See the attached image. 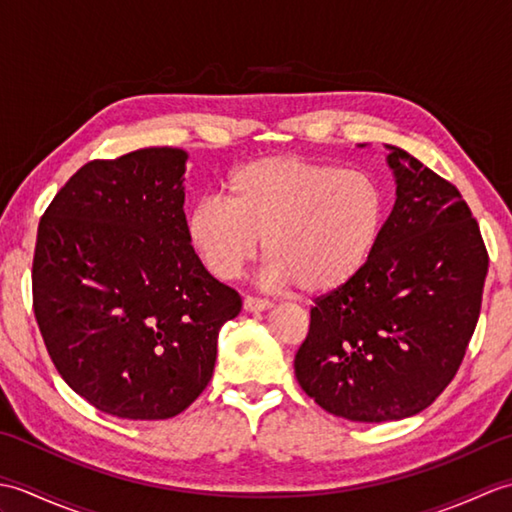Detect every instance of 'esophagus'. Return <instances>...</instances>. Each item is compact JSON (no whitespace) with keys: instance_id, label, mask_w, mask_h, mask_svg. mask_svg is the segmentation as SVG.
<instances>
[{"instance_id":"esophagus-1","label":"esophagus","mask_w":512,"mask_h":512,"mask_svg":"<svg viewBox=\"0 0 512 512\" xmlns=\"http://www.w3.org/2000/svg\"><path fill=\"white\" fill-rule=\"evenodd\" d=\"M273 303H270L268 299H257V297H244V310L246 312H264L268 310Z\"/></svg>"}]
</instances>
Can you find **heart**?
<instances>
[{
    "label": "heart",
    "instance_id": "1",
    "mask_svg": "<svg viewBox=\"0 0 512 512\" xmlns=\"http://www.w3.org/2000/svg\"><path fill=\"white\" fill-rule=\"evenodd\" d=\"M385 220L387 195L372 173L268 156L235 169L224 200L211 195L195 204L187 237L220 279L255 262L264 239L270 284L328 295L363 273Z\"/></svg>",
    "mask_w": 512,
    "mask_h": 512
}]
</instances>
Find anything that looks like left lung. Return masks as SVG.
Listing matches in <instances>:
<instances>
[{
  "label": "left lung",
  "mask_w": 512,
  "mask_h": 512,
  "mask_svg": "<svg viewBox=\"0 0 512 512\" xmlns=\"http://www.w3.org/2000/svg\"><path fill=\"white\" fill-rule=\"evenodd\" d=\"M396 204L376 253L341 290L314 299L295 356L301 389L354 422L416 416L458 374L482 308L488 253L449 180L391 147Z\"/></svg>",
  "instance_id": "1"
}]
</instances>
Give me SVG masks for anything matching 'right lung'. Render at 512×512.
<instances>
[{"label": "right lung", "mask_w": 512, "mask_h": 512, "mask_svg": "<svg viewBox=\"0 0 512 512\" xmlns=\"http://www.w3.org/2000/svg\"><path fill=\"white\" fill-rule=\"evenodd\" d=\"M184 160L145 147L90 160L41 215L32 308L61 378L127 420L178 416L209 385L242 297L187 237Z\"/></svg>", "instance_id": "obj_1"}]
</instances>
